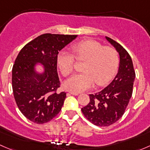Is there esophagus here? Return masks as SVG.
Masks as SVG:
<instances>
[{
  "label": "esophagus",
  "instance_id": "34e87169",
  "mask_svg": "<svg viewBox=\"0 0 150 150\" xmlns=\"http://www.w3.org/2000/svg\"><path fill=\"white\" fill-rule=\"evenodd\" d=\"M69 93H70V94L75 95V96H78V95L79 94V93H77V92H72V91H69Z\"/></svg>",
  "mask_w": 150,
  "mask_h": 150
}]
</instances>
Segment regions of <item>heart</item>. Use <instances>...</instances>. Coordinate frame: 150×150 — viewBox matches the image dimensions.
I'll return each instance as SVG.
<instances>
[{
	"instance_id": "heart-1",
	"label": "heart",
	"mask_w": 150,
	"mask_h": 150,
	"mask_svg": "<svg viewBox=\"0 0 150 150\" xmlns=\"http://www.w3.org/2000/svg\"><path fill=\"white\" fill-rule=\"evenodd\" d=\"M75 58L85 61L82 73H77L64 82L69 91L82 92L91 88L95 82L99 86L108 83L115 73L119 64L117 53L112 47H104L95 40H83L72 47ZM57 65L64 76L69 75L74 68V57L67 51L57 54Z\"/></svg>"
}]
</instances>
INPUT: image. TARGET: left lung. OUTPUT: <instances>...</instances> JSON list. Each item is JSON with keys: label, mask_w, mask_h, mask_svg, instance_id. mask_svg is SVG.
I'll return each instance as SVG.
<instances>
[{"label": "left lung", "mask_w": 150, "mask_h": 150, "mask_svg": "<svg viewBox=\"0 0 150 150\" xmlns=\"http://www.w3.org/2000/svg\"><path fill=\"white\" fill-rule=\"evenodd\" d=\"M105 38L119 54L118 72L103 90L89 94L90 102L81 109L85 117L97 126H109L122 117L132 96L136 78L132 59L126 50L112 39Z\"/></svg>", "instance_id": "8db88e82"}]
</instances>
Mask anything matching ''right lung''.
Masks as SVG:
<instances>
[{
  "label": "right lung",
  "instance_id": "right-lung-1",
  "mask_svg": "<svg viewBox=\"0 0 150 150\" xmlns=\"http://www.w3.org/2000/svg\"><path fill=\"white\" fill-rule=\"evenodd\" d=\"M78 35H41L22 48L12 68L13 96L21 112L30 121L43 124L59 114L66 98L57 73V54ZM44 67L42 72L37 65Z\"/></svg>",
  "mask_w": 150,
  "mask_h": 150
}]
</instances>
